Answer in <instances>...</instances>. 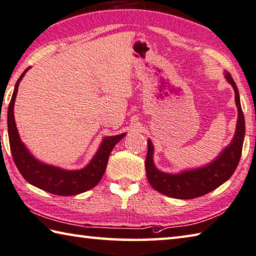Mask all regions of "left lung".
I'll return each instance as SVG.
<instances>
[{
    "label": "left lung",
    "mask_w": 256,
    "mask_h": 256,
    "mask_svg": "<svg viewBox=\"0 0 256 256\" xmlns=\"http://www.w3.org/2000/svg\"><path fill=\"white\" fill-rule=\"evenodd\" d=\"M225 78L235 92V101L238 110L236 132L230 146L218 158L204 168L181 172L178 174L164 173L155 166L153 160L154 147L148 140L145 168L150 184L156 191L176 199H194L217 189L230 178L240 163L245 136V120L242 111L240 93L232 75L225 72Z\"/></svg>",
    "instance_id": "8db88e82"
}]
</instances>
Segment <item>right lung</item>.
Instances as JSON below:
<instances>
[{
  "instance_id": "add662e5",
  "label": "right lung",
  "mask_w": 256,
  "mask_h": 256,
  "mask_svg": "<svg viewBox=\"0 0 256 256\" xmlns=\"http://www.w3.org/2000/svg\"><path fill=\"white\" fill-rule=\"evenodd\" d=\"M29 68L30 67H28L16 80L8 109V142H10L13 160L18 170L26 182L52 194L75 196L92 189L100 182L104 174L111 150H114L116 142L126 136V134L103 138L91 162L80 170L67 171V170L42 163L34 158L20 140L16 126L14 114H13L19 83Z\"/></svg>"
}]
</instances>
